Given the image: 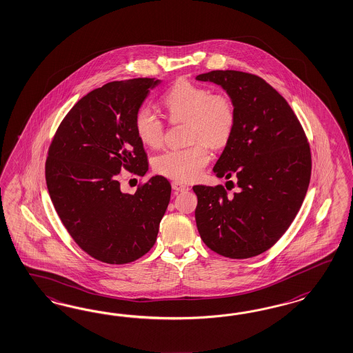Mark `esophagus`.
Here are the masks:
<instances>
[{
	"instance_id": "1",
	"label": "esophagus",
	"mask_w": 353,
	"mask_h": 353,
	"mask_svg": "<svg viewBox=\"0 0 353 353\" xmlns=\"http://www.w3.org/2000/svg\"><path fill=\"white\" fill-rule=\"evenodd\" d=\"M172 190H175V191H188L190 190V187L188 185H185V184H183V183H179V181H172Z\"/></svg>"
}]
</instances>
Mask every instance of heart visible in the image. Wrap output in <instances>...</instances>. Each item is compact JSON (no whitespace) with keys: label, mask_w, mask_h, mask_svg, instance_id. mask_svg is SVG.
Instances as JSON below:
<instances>
[{"label":"heart","mask_w":353,"mask_h":353,"mask_svg":"<svg viewBox=\"0 0 353 353\" xmlns=\"http://www.w3.org/2000/svg\"><path fill=\"white\" fill-rule=\"evenodd\" d=\"M162 104L172 121L187 120V141L191 145L162 152L156 156L154 170L174 181H196L210 161V150L230 141L236 125V107L230 95L212 94L197 83L181 81L168 91ZM135 130L144 144L160 147L165 138V122L150 107H141L135 114Z\"/></svg>","instance_id":"heart-1"}]
</instances>
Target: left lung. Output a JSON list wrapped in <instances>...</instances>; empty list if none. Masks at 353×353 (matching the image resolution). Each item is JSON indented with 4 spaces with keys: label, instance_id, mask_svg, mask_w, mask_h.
Instances as JSON below:
<instances>
[{
    "label": "left lung",
    "instance_id": "1",
    "mask_svg": "<svg viewBox=\"0 0 353 353\" xmlns=\"http://www.w3.org/2000/svg\"><path fill=\"white\" fill-rule=\"evenodd\" d=\"M221 85L236 107V125L214 166L218 178L238 187L194 185V212L202 241L232 259L272 248L302 206L311 179L310 143L289 103L252 73L212 71L196 77ZM232 183L230 188L228 184Z\"/></svg>",
    "mask_w": 353,
    "mask_h": 353
}]
</instances>
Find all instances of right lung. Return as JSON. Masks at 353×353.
Instances as JSON below:
<instances>
[{"instance_id": "1", "label": "right lung", "mask_w": 353, "mask_h": 353, "mask_svg": "<svg viewBox=\"0 0 353 353\" xmlns=\"http://www.w3.org/2000/svg\"><path fill=\"white\" fill-rule=\"evenodd\" d=\"M160 80L113 81L65 114L50 143L45 176L51 201L72 239L94 259L134 262L154 245L172 185L161 175L122 193V169L143 176L148 157L135 114Z\"/></svg>"}]
</instances>
